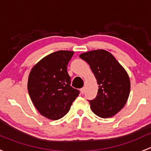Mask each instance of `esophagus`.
<instances>
[{"instance_id":"obj_1","label":"esophagus","mask_w":151,"mask_h":151,"mask_svg":"<svg viewBox=\"0 0 151 151\" xmlns=\"http://www.w3.org/2000/svg\"><path fill=\"white\" fill-rule=\"evenodd\" d=\"M80 93H81V94H84V93H85V88H81L80 89Z\"/></svg>"}]
</instances>
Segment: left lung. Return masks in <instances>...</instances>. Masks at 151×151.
Here are the masks:
<instances>
[{
  "instance_id": "left-lung-1",
  "label": "left lung",
  "mask_w": 151,
  "mask_h": 151,
  "mask_svg": "<svg viewBox=\"0 0 151 151\" xmlns=\"http://www.w3.org/2000/svg\"><path fill=\"white\" fill-rule=\"evenodd\" d=\"M80 57L90 65L99 85L96 98L88 101L92 111L101 118L113 116L124 106L129 97L130 81L127 73L106 50H91Z\"/></svg>"
}]
</instances>
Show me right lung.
<instances>
[{
	"mask_svg": "<svg viewBox=\"0 0 151 151\" xmlns=\"http://www.w3.org/2000/svg\"><path fill=\"white\" fill-rule=\"evenodd\" d=\"M74 55L69 50L50 53L32 68L27 88L38 111L49 119L58 120L69 112L80 91L71 86L67 65Z\"/></svg>",
	"mask_w": 151,
	"mask_h": 151,
	"instance_id": "add662e5",
	"label": "right lung"
}]
</instances>
